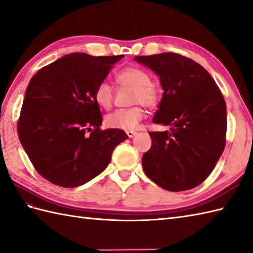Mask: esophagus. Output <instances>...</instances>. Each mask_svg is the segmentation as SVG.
Instances as JSON below:
<instances>
[{
    "mask_svg": "<svg viewBox=\"0 0 253 253\" xmlns=\"http://www.w3.org/2000/svg\"><path fill=\"white\" fill-rule=\"evenodd\" d=\"M126 135L130 138H132L136 135V132L135 131H126Z\"/></svg>",
    "mask_w": 253,
    "mask_h": 253,
    "instance_id": "obj_1",
    "label": "esophagus"
}]
</instances>
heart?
<instances>
[{
  "mask_svg": "<svg viewBox=\"0 0 253 253\" xmlns=\"http://www.w3.org/2000/svg\"><path fill=\"white\" fill-rule=\"evenodd\" d=\"M116 81L120 85L133 87L132 103H141L146 107H154L159 102L160 94L153 83L150 82L148 72L138 67H126L116 75ZM95 102L99 107L108 109L112 104V88L107 82H100L94 93ZM145 117L142 106H134L127 109L116 110L106 117V125L111 128L132 131L135 130L139 121Z\"/></svg>",
  "mask_w": 253,
  "mask_h": 253,
  "instance_id": "1",
  "label": "heart"
}]
</instances>
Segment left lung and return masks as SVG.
I'll return each instance as SVG.
<instances>
[{
    "mask_svg": "<svg viewBox=\"0 0 253 253\" xmlns=\"http://www.w3.org/2000/svg\"><path fill=\"white\" fill-rule=\"evenodd\" d=\"M160 78L164 94L153 118L170 131L150 132L145 174L170 192L192 189L210 175L225 147L226 104L203 66L175 53L136 56Z\"/></svg>",
    "mask_w": 253,
    "mask_h": 253,
    "instance_id": "left-lung-1",
    "label": "left lung"
}]
</instances>
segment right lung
<instances>
[{"mask_svg":"<svg viewBox=\"0 0 253 253\" xmlns=\"http://www.w3.org/2000/svg\"><path fill=\"white\" fill-rule=\"evenodd\" d=\"M123 55L72 53L31 78L18 120V136L41 176L61 187H77L102 173L112 150L127 135L100 130L103 118L94 93Z\"/></svg>","mask_w":253,"mask_h":253,"instance_id":"1","label":"right lung"}]
</instances>
